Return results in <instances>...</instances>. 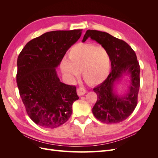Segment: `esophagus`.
<instances>
[{"mask_svg": "<svg viewBox=\"0 0 158 158\" xmlns=\"http://www.w3.org/2000/svg\"><path fill=\"white\" fill-rule=\"evenodd\" d=\"M85 93H86V91H85V89H84V88H79L78 89H77V94L78 95H79V96L84 95Z\"/></svg>", "mask_w": 158, "mask_h": 158, "instance_id": "1", "label": "esophagus"}]
</instances>
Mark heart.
<instances>
[{
  "label": "heart",
  "instance_id": "b5f03b06",
  "mask_svg": "<svg viewBox=\"0 0 158 158\" xmlns=\"http://www.w3.org/2000/svg\"><path fill=\"white\" fill-rule=\"evenodd\" d=\"M68 59L60 62V70L70 83H74L80 71L85 82L99 84L107 79L111 69V56L102 46L78 44L69 52Z\"/></svg>",
  "mask_w": 158,
  "mask_h": 158
}]
</instances>
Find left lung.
<instances>
[{
    "mask_svg": "<svg viewBox=\"0 0 158 158\" xmlns=\"http://www.w3.org/2000/svg\"><path fill=\"white\" fill-rule=\"evenodd\" d=\"M88 38L98 42L109 51L111 64V71L107 79L94 88L98 100L92 113L102 123H121L131 115L137 105L140 67L136 53L125 41L106 32L88 30L82 41L85 42ZM125 75L129 76V88L125 94L119 95L114 88Z\"/></svg>",
    "mask_w": 158,
    "mask_h": 158,
    "instance_id": "obj_1",
    "label": "left lung"
}]
</instances>
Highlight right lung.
<instances>
[{"label":"right lung","mask_w":158,"mask_h":158,"mask_svg":"<svg viewBox=\"0 0 158 158\" xmlns=\"http://www.w3.org/2000/svg\"><path fill=\"white\" fill-rule=\"evenodd\" d=\"M81 30L52 31L35 38L18 57L16 82L22 102L31 120L44 128L59 127L69 120L76 88L60 82L56 69Z\"/></svg>","instance_id":"right-lung-1"}]
</instances>
